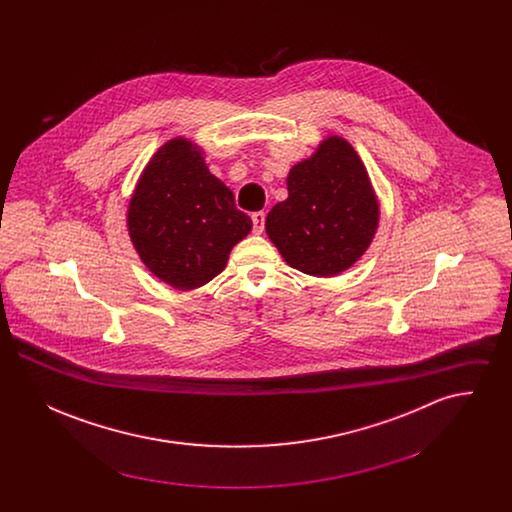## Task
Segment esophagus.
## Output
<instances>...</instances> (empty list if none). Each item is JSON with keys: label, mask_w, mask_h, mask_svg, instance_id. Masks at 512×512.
<instances>
[{"label": "esophagus", "mask_w": 512, "mask_h": 512, "mask_svg": "<svg viewBox=\"0 0 512 512\" xmlns=\"http://www.w3.org/2000/svg\"><path fill=\"white\" fill-rule=\"evenodd\" d=\"M251 220H253V234H263V230H265V213H253Z\"/></svg>", "instance_id": "esophagus-1"}]
</instances>
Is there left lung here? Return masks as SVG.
Wrapping results in <instances>:
<instances>
[{"label": "left lung", "instance_id": "1", "mask_svg": "<svg viewBox=\"0 0 512 512\" xmlns=\"http://www.w3.org/2000/svg\"><path fill=\"white\" fill-rule=\"evenodd\" d=\"M286 184L288 199L265 220L284 261L317 278L353 267L380 224V201L355 147L338 134L326 136L315 153L293 165Z\"/></svg>", "mask_w": 512, "mask_h": 512}]
</instances>
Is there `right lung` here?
<instances>
[{"mask_svg":"<svg viewBox=\"0 0 512 512\" xmlns=\"http://www.w3.org/2000/svg\"><path fill=\"white\" fill-rule=\"evenodd\" d=\"M126 230L147 270L174 290L205 286L251 230L230 188L211 174L205 151L184 136L159 147L126 209Z\"/></svg>","mask_w":512,"mask_h":512,"instance_id":"add662e5","label":"right lung"}]
</instances>
